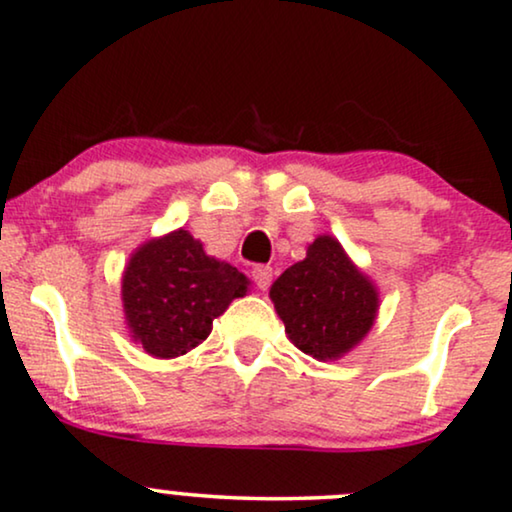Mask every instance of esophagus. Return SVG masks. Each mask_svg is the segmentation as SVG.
I'll return each mask as SVG.
<instances>
[{
  "instance_id": "esophagus-1",
  "label": "esophagus",
  "mask_w": 512,
  "mask_h": 512,
  "mask_svg": "<svg viewBox=\"0 0 512 512\" xmlns=\"http://www.w3.org/2000/svg\"><path fill=\"white\" fill-rule=\"evenodd\" d=\"M271 276H274V271H271V267H264V264L252 269V278H255L257 288L260 290H267L271 286Z\"/></svg>"
}]
</instances>
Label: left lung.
Segmentation results:
<instances>
[{"label": "left lung", "instance_id": "1", "mask_svg": "<svg viewBox=\"0 0 512 512\" xmlns=\"http://www.w3.org/2000/svg\"><path fill=\"white\" fill-rule=\"evenodd\" d=\"M269 295L293 345L319 361L349 352L371 331L378 312L373 283L331 236L316 238L307 257L276 278Z\"/></svg>", "mask_w": 512, "mask_h": 512}]
</instances>
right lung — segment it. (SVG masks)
I'll list each match as a JSON object with an SVG mask.
<instances>
[{"label":"right lung","instance_id":"1","mask_svg":"<svg viewBox=\"0 0 512 512\" xmlns=\"http://www.w3.org/2000/svg\"><path fill=\"white\" fill-rule=\"evenodd\" d=\"M248 276L208 257L189 231H172L134 252L122 276V302L134 340L160 359L198 347L234 297L248 293Z\"/></svg>","mask_w":512,"mask_h":512}]
</instances>
